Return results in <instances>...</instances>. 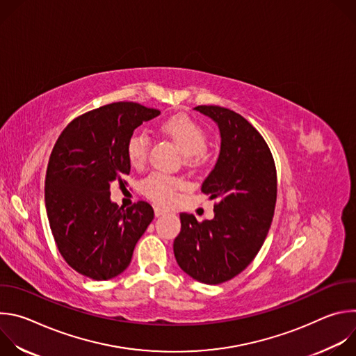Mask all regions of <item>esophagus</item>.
Instances as JSON below:
<instances>
[{
	"mask_svg": "<svg viewBox=\"0 0 356 356\" xmlns=\"http://www.w3.org/2000/svg\"><path fill=\"white\" fill-rule=\"evenodd\" d=\"M165 214H169V211H168L166 209L159 207V206L155 207V216H156V217H162V216H165Z\"/></svg>",
	"mask_w": 356,
	"mask_h": 356,
	"instance_id": "obj_1",
	"label": "esophagus"
}]
</instances>
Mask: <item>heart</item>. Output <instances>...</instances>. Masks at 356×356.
<instances>
[{"label": "heart", "instance_id": "obj_1", "mask_svg": "<svg viewBox=\"0 0 356 356\" xmlns=\"http://www.w3.org/2000/svg\"><path fill=\"white\" fill-rule=\"evenodd\" d=\"M161 131L173 139L184 154V163L195 168L207 161V132L198 122L187 115H175L162 122ZM150 138L143 132H135L127 142V156L129 163L140 169L147 161ZM183 187L180 179L152 173L142 183L143 193L162 204H169L176 197V190Z\"/></svg>", "mask_w": 356, "mask_h": 356}]
</instances>
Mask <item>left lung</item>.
<instances>
[{
	"label": "left lung",
	"mask_w": 356,
	"mask_h": 356,
	"mask_svg": "<svg viewBox=\"0 0 356 356\" xmlns=\"http://www.w3.org/2000/svg\"><path fill=\"white\" fill-rule=\"evenodd\" d=\"M194 110L210 117L221 135L217 163L201 186L217 204L214 218L202 222L180 214L173 250L184 273L220 284L239 275L265 242L276 206V168L268 143L242 115L218 106Z\"/></svg>",
	"instance_id": "8db88e82"
}]
</instances>
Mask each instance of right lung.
Here are the masks:
<instances>
[{"label": "right lung", "instance_id": "add662e5", "mask_svg": "<svg viewBox=\"0 0 356 356\" xmlns=\"http://www.w3.org/2000/svg\"><path fill=\"white\" fill-rule=\"evenodd\" d=\"M159 110L113 103L73 120L50 154L44 202L60 255L76 272L108 280L131 264L136 242L154 220V209L138 201L124 210L113 202V183L131 172L127 142Z\"/></svg>", "mask_w": 356, "mask_h": 356}]
</instances>
